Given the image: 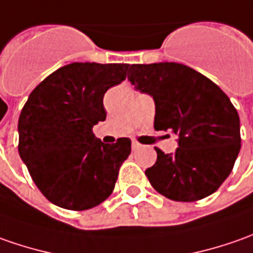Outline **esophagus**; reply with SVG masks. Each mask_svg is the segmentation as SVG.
Returning <instances> with one entry per match:
<instances>
[{
  "label": "esophagus",
  "mask_w": 253,
  "mask_h": 253,
  "mask_svg": "<svg viewBox=\"0 0 253 253\" xmlns=\"http://www.w3.org/2000/svg\"><path fill=\"white\" fill-rule=\"evenodd\" d=\"M140 147H141V144L137 143V141H133V143H131V148H133L134 151H135V150H138Z\"/></svg>",
  "instance_id": "34e87169"
}]
</instances>
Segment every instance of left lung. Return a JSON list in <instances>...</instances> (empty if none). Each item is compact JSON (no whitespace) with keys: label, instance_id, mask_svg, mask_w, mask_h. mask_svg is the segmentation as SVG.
Returning <instances> with one entry per match:
<instances>
[{"label":"left lung","instance_id":"1","mask_svg":"<svg viewBox=\"0 0 253 253\" xmlns=\"http://www.w3.org/2000/svg\"><path fill=\"white\" fill-rule=\"evenodd\" d=\"M128 81L153 96L155 130L178 135L173 154L157 151L145 170L153 187L175 202L210 196L228 178L241 150L240 116L218 85L179 63L131 64Z\"/></svg>","mask_w":253,"mask_h":253}]
</instances>
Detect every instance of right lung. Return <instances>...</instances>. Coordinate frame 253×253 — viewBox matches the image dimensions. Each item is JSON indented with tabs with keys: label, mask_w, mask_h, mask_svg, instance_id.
I'll return each mask as SVG.
<instances>
[{
	"label": "right lung",
	"mask_w": 253,
	"mask_h": 253,
	"mask_svg": "<svg viewBox=\"0 0 253 253\" xmlns=\"http://www.w3.org/2000/svg\"><path fill=\"white\" fill-rule=\"evenodd\" d=\"M130 64L73 63L32 91L19 122L18 151L35 185L53 205L88 210L112 195L131 153L127 137L103 144L92 127L106 119L103 96Z\"/></svg>",
	"instance_id": "obj_1"
}]
</instances>
